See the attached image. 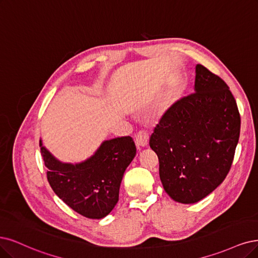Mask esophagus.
<instances>
[{"label":"esophagus","instance_id":"1","mask_svg":"<svg viewBox=\"0 0 258 258\" xmlns=\"http://www.w3.org/2000/svg\"><path fill=\"white\" fill-rule=\"evenodd\" d=\"M135 144H136V147L139 150L148 146V144H149V134L146 131L138 132V134L135 137Z\"/></svg>","mask_w":258,"mask_h":258}]
</instances>
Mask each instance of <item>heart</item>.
I'll return each instance as SVG.
<instances>
[{
    "label": "heart",
    "mask_w": 258,
    "mask_h": 258,
    "mask_svg": "<svg viewBox=\"0 0 258 258\" xmlns=\"http://www.w3.org/2000/svg\"><path fill=\"white\" fill-rule=\"evenodd\" d=\"M175 93H176V90H175V89H173L172 91H171V92H170V95H169V99H171V98H172V97H173V95H175Z\"/></svg>",
    "instance_id": "heart-1"
}]
</instances>
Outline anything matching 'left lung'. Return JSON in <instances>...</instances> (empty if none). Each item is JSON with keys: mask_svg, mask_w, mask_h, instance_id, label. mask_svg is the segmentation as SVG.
<instances>
[{"mask_svg": "<svg viewBox=\"0 0 258 258\" xmlns=\"http://www.w3.org/2000/svg\"><path fill=\"white\" fill-rule=\"evenodd\" d=\"M239 134L240 114L228 86L197 64L195 93L176 101L150 138L170 198L192 204L213 192L231 169Z\"/></svg>", "mask_w": 258, "mask_h": 258, "instance_id": "8db88e82", "label": "left lung"}]
</instances>
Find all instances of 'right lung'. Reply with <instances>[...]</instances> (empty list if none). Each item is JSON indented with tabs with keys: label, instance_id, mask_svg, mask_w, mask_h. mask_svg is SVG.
I'll return each mask as SVG.
<instances>
[{
	"label": "right lung",
	"instance_id": "add662e5",
	"mask_svg": "<svg viewBox=\"0 0 258 258\" xmlns=\"http://www.w3.org/2000/svg\"><path fill=\"white\" fill-rule=\"evenodd\" d=\"M39 146L49 184L67 205L89 219H102L112 211L123 174L136 155L132 137L105 140L91 157L75 165L56 159L41 139Z\"/></svg>",
	"mask_w": 258,
	"mask_h": 258
}]
</instances>
